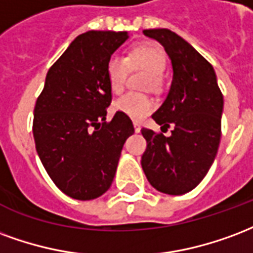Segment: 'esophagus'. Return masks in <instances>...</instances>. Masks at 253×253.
<instances>
[{"label": "esophagus", "instance_id": "34e87169", "mask_svg": "<svg viewBox=\"0 0 253 253\" xmlns=\"http://www.w3.org/2000/svg\"><path fill=\"white\" fill-rule=\"evenodd\" d=\"M133 128H134V132H137V133H139L140 130H141V124H140L139 121H133Z\"/></svg>", "mask_w": 253, "mask_h": 253}]
</instances>
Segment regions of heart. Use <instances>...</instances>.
Wrapping results in <instances>:
<instances>
[{"mask_svg":"<svg viewBox=\"0 0 253 253\" xmlns=\"http://www.w3.org/2000/svg\"><path fill=\"white\" fill-rule=\"evenodd\" d=\"M129 68L137 70L143 68L151 74L147 79L145 87L159 86L160 79L167 70V55L165 49L154 44H140L136 45L126 58L113 55L106 64V75L110 90L113 93H121L126 84ZM155 104L152 99L140 93H126L116 99L113 108L117 113H121L132 120H143L147 117Z\"/></svg>","mask_w":253,"mask_h":253,"instance_id":"b5f03b06","label":"heart"}]
</instances>
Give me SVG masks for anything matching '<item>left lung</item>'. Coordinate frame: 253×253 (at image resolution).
Instances as JSON below:
<instances>
[{
  "instance_id": "left-lung-1",
  "label": "left lung",
  "mask_w": 253,
  "mask_h": 253,
  "mask_svg": "<svg viewBox=\"0 0 253 253\" xmlns=\"http://www.w3.org/2000/svg\"><path fill=\"white\" fill-rule=\"evenodd\" d=\"M169 53L174 78L169 95L152 119L171 136L143 128L147 148L141 167L155 189L185 194L200 185L217 155L224 99L213 66L186 40L169 29H145Z\"/></svg>"
}]
</instances>
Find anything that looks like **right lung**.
<instances>
[{
  "label": "right lung",
  "instance_id": "add662e5",
  "mask_svg": "<svg viewBox=\"0 0 253 253\" xmlns=\"http://www.w3.org/2000/svg\"><path fill=\"white\" fill-rule=\"evenodd\" d=\"M126 32L79 35L47 73L33 110V137L44 169L71 198L94 200L110 187L132 120L106 121L112 90L106 64Z\"/></svg>",
  "mask_w": 253,
  "mask_h": 253
}]
</instances>
